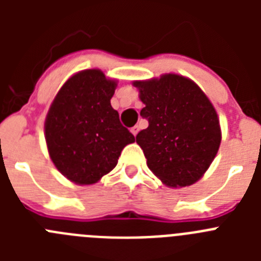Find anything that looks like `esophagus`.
Wrapping results in <instances>:
<instances>
[{
  "label": "esophagus",
  "mask_w": 261,
  "mask_h": 261,
  "mask_svg": "<svg viewBox=\"0 0 261 261\" xmlns=\"http://www.w3.org/2000/svg\"><path fill=\"white\" fill-rule=\"evenodd\" d=\"M138 130H140V126H138V125H135L132 129H130V132L133 133V136H137Z\"/></svg>",
  "instance_id": "obj_1"
}]
</instances>
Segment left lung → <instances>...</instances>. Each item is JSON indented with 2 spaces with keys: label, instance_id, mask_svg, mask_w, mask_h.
<instances>
[{
  "label": "left lung",
  "instance_id": "8db88e82",
  "mask_svg": "<svg viewBox=\"0 0 261 261\" xmlns=\"http://www.w3.org/2000/svg\"><path fill=\"white\" fill-rule=\"evenodd\" d=\"M144 103L140 115L149 126L136 136L147 167L168 187H187L201 179L221 144L213 105L197 85L183 75L135 81Z\"/></svg>",
  "mask_w": 261,
  "mask_h": 261
}]
</instances>
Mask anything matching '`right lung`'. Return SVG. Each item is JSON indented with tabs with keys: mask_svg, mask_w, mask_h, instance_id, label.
Wrapping results in <instances>:
<instances>
[{
	"mask_svg": "<svg viewBox=\"0 0 261 261\" xmlns=\"http://www.w3.org/2000/svg\"><path fill=\"white\" fill-rule=\"evenodd\" d=\"M116 86L99 69L78 71L50 105L44 124L48 153L73 183L100 180L114 170L124 147L136 141L111 106Z\"/></svg>",
	"mask_w": 261,
	"mask_h": 261,
	"instance_id": "obj_1",
	"label": "right lung"
}]
</instances>
